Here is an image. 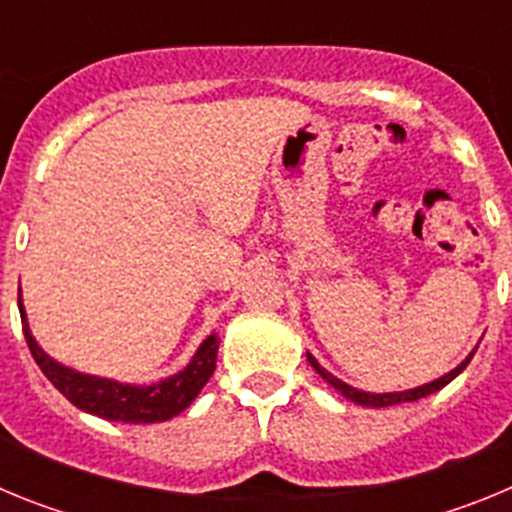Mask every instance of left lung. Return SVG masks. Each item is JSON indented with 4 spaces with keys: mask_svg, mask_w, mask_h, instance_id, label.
Here are the masks:
<instances>
[{
    "mask_svg": "<svg viewBox=\"0 0 512 512\" xmlns=\"http://www.w3.org/2000/svg\"><path fill=\"white\" fill-rule=\"evenodd\" d=\"M472 356H474V351L467 356V359L461 361L459 366H456L454 372H449V374H446V377L436 379V382L423 384V387H415V390H408V392H387V395H372V392L356 390V387H351V384L341 382V379H338V377H333V374H330V372H325L323 366H320L318 361L312 359L310 354H307V361H310L312 369H315V372H318L320 377H323L325 382L330 384V387H336V390L341 392L343 397H348V400L356 402V405H364V408H387V405H400V402H415V400H420V397H428V395H433V392H438V390H441V387H446V384H449L451 379H456L461 372H464V369H467V364H469V361H472Z\"/></svg>",
    "mask_w": 512,
    "mask_h": 512,
    "instance_id": "obj_1",
    "label": "left lung"
}]
</instances>
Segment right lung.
Instances as JSON below:
<instances>
[{
    "mask_svg": "<svg viewBox=\"0 0 512 512\" xmlns=\"http://www.w3.org/2000/svg\"><path fill=\"white\" fill-rule=\"evenodd\" d=\"M17 305H20L22 333H25L27 348H30L35 364L40 366V372L51 379L53 387L71 405H76L84 413L97 415V418L120 420V423H161V420H169L192 405L194 397L200 395L207 379L215 372L220 341H217V336H210L197 348V354H194V359L189 361L184 372L174 374L164 382L151 384V387H133V384L79 374L69 366H61L58 361H53L35 343V338L30 336V328H27L20 297H17Z\"/></svg>",
    "mask_w": 512,
    "mask_h": 512,
    "instance_id": "add662e5",
    "label": "right lung"
}]
</instances>
